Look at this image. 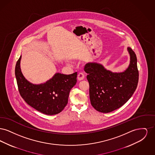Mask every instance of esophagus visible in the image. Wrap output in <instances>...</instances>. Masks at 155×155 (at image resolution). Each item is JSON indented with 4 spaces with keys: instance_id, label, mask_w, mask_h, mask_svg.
Instances as JSON below:
<instances>
[{
    "instance_id": "34e87169",
    "label": "esophagus",
    "mask_w": 155,
    "mask_h": 155,
    "mask_svg": "<svg viewBox=\"0 0 155 155\" xmlns=\"http://www.w3.org/2000/svg\"><path fill=\"white\" fill-rule=\"evenodd\" d=\"M84 78H85V74H84L83 73H79L78 75V76H77V78H78V80L79 81L83 80L84 79Z\"/></svg>"
}]
</instances>
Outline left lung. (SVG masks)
Wrapping results in <instances>:
<instances>
[{"label": "left lung", "instance_id": "left-lung-1", "mask_svg": "<svg viewBox=\"0 0 155 155\" xmlns=\"http://www.w3.org/2000/svg\"><path fill=\"white\" fill-rule=\"evenodd\" d=\"M127 51L130 63L124 72L113 73L95 62L85 66L91 103L98 111L107 113L120 108L130 99L137 89L139 79L137 56L131 48L128 47Z\"/></svg>", "mask_w": 155, "mask_h": 155}]
</instances>
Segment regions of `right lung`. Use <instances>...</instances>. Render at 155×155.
<instances>
[{
  "mask_svg": "<svg viewBox=\"0 0 155 155\" xmlns=\"http://www.w3.org/2000/svg\"><path fill=\"white\" fill-rule=\"evenodd\" d=\"M21 56L17 61L15 75L20 95L25 102L44 114L54 115L66 107L70 90L76 84L77 73L70 75L56 73L44 84H34L27 81L20 68Z\"/></svg>",
  "mask_w": 155,
  "mask_h": 155,
  "instance_id": "1",
  "label": "right lung"
}]
</instances>
